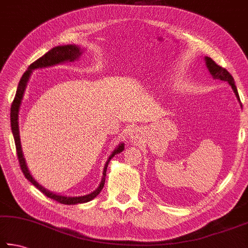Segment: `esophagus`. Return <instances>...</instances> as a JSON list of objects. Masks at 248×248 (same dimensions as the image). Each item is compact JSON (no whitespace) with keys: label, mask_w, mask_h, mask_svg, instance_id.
<instances>
[{"label":"esophagus","mask_w":248,"mask_h":248,"mask_svg":"<svg viewBox=\"0 0 248 248\" xmlns=\"http://www.w3.org/2000/svg\"><path fill=\"white\" fill-rule=\"evenodd\" d=\"M134 133H136V132H132V134H134ZM133 137H136V136H132V138H133Z\"/></svg>","instance_id":"obj_1"}]
</instances>
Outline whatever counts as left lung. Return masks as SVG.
<instances>
[{
    "mask_svg": "<svg viewBox=\"0 0 248 248\" xmlns=\"http://www.w3.org/2000/svg\"><path fill=\"white\" fill-rule=\"evenodd\" d=\"M205 64L207 69H208L209 74L211 75V77L213 79H218V80H221V81H227V82L231 85V88L233 90L234 94H235V96L237 98L238 103H240V105L242 107L241 104V101H240V96H238V92H237V89L235 87V82H234V79L232 76L230 75V73L227 69L222 68V67H220L219 65L216 64V62L211 60L210 57L208 56H205Z\"/></svg>",
    "mask_w": 248,
    "mask_h": 248,
    "instance_id": "left-lung-1",
    "label": "left lung"
}]
</instances>
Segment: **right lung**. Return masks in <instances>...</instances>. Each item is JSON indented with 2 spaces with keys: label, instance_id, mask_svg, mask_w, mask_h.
<instances>
[{
  "label": "right lung",
  "instance_id": "add662e5",
  "mask_svg": "<svg viewBox=\"0 0 248 248\" xmlns=\"http://www.w3.org/2000/svg\"><path fill=\"white\" fill-rule=\"evenodd\" d=\"M83 52H84V48L80 47L79 46H76V44L58 46L53 47L52 49H49V51L44 54L42 57H40L39 60L32 62V64L28 67V69L26 70V73L22 75L19 83H18L16 95H15V98H14V101H13V104L11 107L12 132H13V137H14V140H15L18 160H19L20 168L22 170V172H24L26 179L29 180V181L32 183L33 186L38 188V190L41 191L44 195H46L47 197H49V199H52L54 201L61 202V204H65V205L83 204V202H88L90 201H92L93 199H95V197L100 194L101 191L103 190V187H104V184H105L107 166H108L109 161L112 157L117 154H119V153H121L124 150V144L120 143L119 145L117 146L115 150L112 151L111 154L109 155L108 159H107V161L105 163L104 169H103V175H102L100 186H97L95 191L91 192L90 194L82 195V196H67V195L57 194V193L51 192L49 190H47V188L42 186L41 184L38 183L37 180H34V178L31 175L28 167H27L26 159L24 157V154H22L20 134H19V124H18L19 123H18V118H19V109H20L22 97H24L25 90L27 88V83H28L29 78H30L31 74H32V71L35 69L46 68V67H52V66H55L58 64H62V62H74L76 60H79V57L82 55Z\"/></svg>",
  "mask_w": 248,
  "mask_h": 248
}]
</instances>
